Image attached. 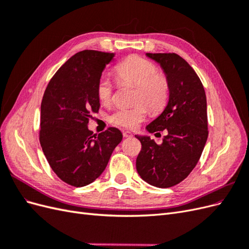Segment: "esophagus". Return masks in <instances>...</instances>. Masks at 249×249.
<instances>
[{
	"instance_id": "obj_1",
	"label": "esophagus",
	"mask_w": 249,
	"mask_h": 249,
	"mask_svg": "<svg viewBox=\"0 0 249 249\" xmlns=\"http://www.w3.org/2000/svg\"><path fill=\"white\" fill-rule=\"evenodd\" d=\"M123 135H124V138H130V137H132V136H133V134H132L131 132H129V131H125V132H124V133H123Z\"/></svg>"
}]
</instances>
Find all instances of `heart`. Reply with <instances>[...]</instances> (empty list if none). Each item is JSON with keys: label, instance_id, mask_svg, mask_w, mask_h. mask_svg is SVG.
Instances as JSON below:
<instances>
[{"label": "heart", "instance_id": "1", "mask_svg": "<svg viewBox=\"0 0 249 249\" xmlns=\"http://www.w3.org/2000/svg\"><path fill=\"white\" fill-rule=\"evenodd\" d=\"M119 82L130 83L136 86L134 102H143L149 109L158 112L164 108L168 99L169 84L163 74L158 72V67L148 60L138 56L126 58L115 66ZM96 96L104 105H109L113 100V85L109 77L102 76L96 85ZM147 116V109L142 104L131 108H119L110 116L113 124L135 129Z\"/></svg>", "mask_w": 249, "mask_h": 249}]
</instances>
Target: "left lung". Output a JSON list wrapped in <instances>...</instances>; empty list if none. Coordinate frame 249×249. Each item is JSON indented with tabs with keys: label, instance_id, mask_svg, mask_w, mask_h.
<instances>
[{
	"label": "left lung",
	"instance_id": "8db88e82",
	"mask_svg": "<svg viewBox=\"0 0 249 249\" xmlns=\"http://www.w3.org/2000/svg\"><path fill=\"white\" fill-rule=\"evenodd\" d=\"M145 55L160 64L169 84L167 106L145 129L167 135L161 144L149 136L135 135L141 142L136 168L149 185L169 188L190 175L206 145L207 97L196 72L182 57L175 53Z\"/></svg>",
	"mask_w": 249,
	"mask_h": 249
}]
</instances>
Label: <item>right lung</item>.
Returning <instances> with one entry per match:
<instances>
[{"mask_svg": "<svg viewBox=\"0 0 249 249\" xmlns=\"http://www.w3.org/2000/svg\"><path fill=\"white\" fill-rule=\"evenodd\" d=\"M113 58V53H77L57 71L42 97L39 141L43 154L58 178L74 187L99 178L123 140L116 127L96 135L87 126L90 113L100 109L97 81Z\"/></svg>", "mask_w": 249, "mask_h": 249, "instance_id": "obj_1", "label": "right lung"}]
</instances>
